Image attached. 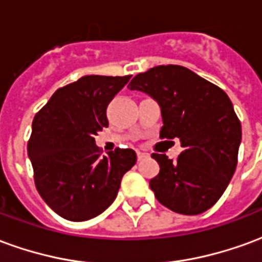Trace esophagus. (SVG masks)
Listing matches in <instances>:
<instances>
[{
    "mask_svg": "<svg viewBox=\"0 0 262 262\" xmlns=\"http://www.w3.org/2000/svg\"><path fill=\"white\" fill-rule=\"evenodd\" d=\"M137 160H139V161H140V160H144V159H147L148 156H150V154L148 153H144V151H137Z\"/></svg>",
    "mask_w": 262,
    "mask_h": 262,
    "instance_id": "esophagus-1",
    "label": "esophagus"
}]
</instances>
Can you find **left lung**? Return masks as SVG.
<instances>
[{"instance_id": "left-lung-1", "label": "left lung", "mask_w": 262, "mask_h": 262, "mask_svg": "<svg viewBox=\"0 0 262 262\" xmlns=\"http://www.w3.org/2000/svg\"><path fill=\"white\" fill-rule=\"evenodd\" d=\"M160 105L161 139H180L178 160L153 157L159 176L150 181L157 201L181 214L203 213L223 195L236 171L242 125L223 90L182 66H157L127 85Z\"/></svg>"}]
</instances>
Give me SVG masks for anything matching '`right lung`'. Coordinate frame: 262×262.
Masks as SVG:
<instances>
[{"label": "right lung", "mask_w": 262, "mask_h": 262, "mask_svg": "<svg viewBox=\"0 0 262 262\" xmlns=\"http://www.w3.org/2000/svg\"><path fill=\"white\" fill-rule=\"evenodd\" d=\"M130 77L84 75L59 88L33 119L28 156L37 192L64 219L84 222L102 213L136 164L132 148L101 156L94 139L108 127L106 108Z\"/></svg>", "instance_id": "obj_1"}]
</instances>
